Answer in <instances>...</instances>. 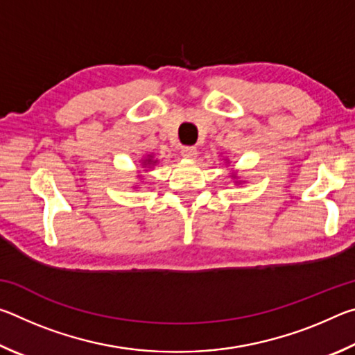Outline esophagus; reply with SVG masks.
Listing matches in <instances>:
<instances>
[{
	"label": "esophagus",
	"instance_id": "1",
	"mask_svg": "<svg viewBox=\"0 0 355 355\" xmlns=\"http://www.w3.org/2000/svg\"><path fill=\"white\" fill-rule=\"evenodd\" d=\"M182 155H183V158H186V159H194L197 156V148L196 147H183Z\"/></svg>",
	"mask_w": 355,
	"mask_h": 355
}]
</instances>
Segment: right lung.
I'll return each instance as SVG.
<instances>
[{
	"mask_svg": "<svg viewBox=\"0 0 355 355\" xmlns=\"http://www.w3.org/2000/svg\"><path fill=\"white\" fill-rule=\"evenodd\" d=\"M155 163H156V161H153V159H152V156H148L147 159H144L142 166H150V164H155Z\"/></svg>",
	"mask_w": 355,
	"mask_h": 355,
	"instance_id": "obj_1",
	"label": "right lung"
}]
</instances>
